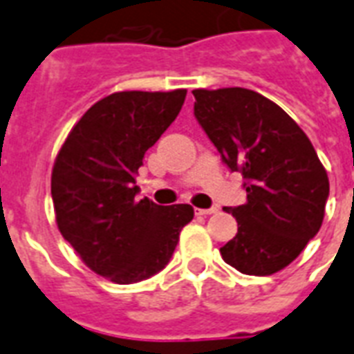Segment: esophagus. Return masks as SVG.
I'll use <instances>...</instances> for the list:
<instances>
[{"label": "esophagus", "instance_id": "1", "mask_svg": "<svg viewBox=\"0 0 354 354\" xmlns=\"http://www.w3.org/2000/svg\"><path fill=\"white\" fill-rule=\"evenodd\" d=\"M218 212V207H212V208H196V214L197 216H210V214H216Z\"/></svg>", "mask_w": 354, "mask_h": 354}]
</instances>
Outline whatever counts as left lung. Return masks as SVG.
<instances>
[{
    "mask_svg": "<svg viewBox=\"0 0 354 354\" xmlns=\"http://www.w3.org/2000/svg\"><path fill=\"white\" fill-rule=\"evenodd\" d=\"M194 114L231 171H242L248 201L225 207L236 236L220 249L245 275H271L294 262L325 216L328 177L303 129L253 90L197 88Z\"/></svg>",
    "mask_w": 354,
    "mask_h": 354,
    "instance_id": "8db88e82",
    "label": "left lung"
}]
</instances>
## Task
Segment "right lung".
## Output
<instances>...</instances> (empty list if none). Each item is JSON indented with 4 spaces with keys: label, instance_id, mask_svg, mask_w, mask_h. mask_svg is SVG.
<instances>
[{
    "label": "right lung",
    "instance_id": "right-lung-1",
    "mask_svg": "<svg viewBox=\"0 0 354 354\" xmlns=\"http://www.w3.org/2000/svg\"><path fill=\"white\" fill-rule=\"evenodd\" d=\"M186 90L114 92L90 106L64 140L51 171L60 234L84 264L118 284L168 264L194 218L190 205L136 199L142 158L171 125Z\"/></svg>",
    "mask_w": 354,
    "mask_h": 354
}]
</instances>
